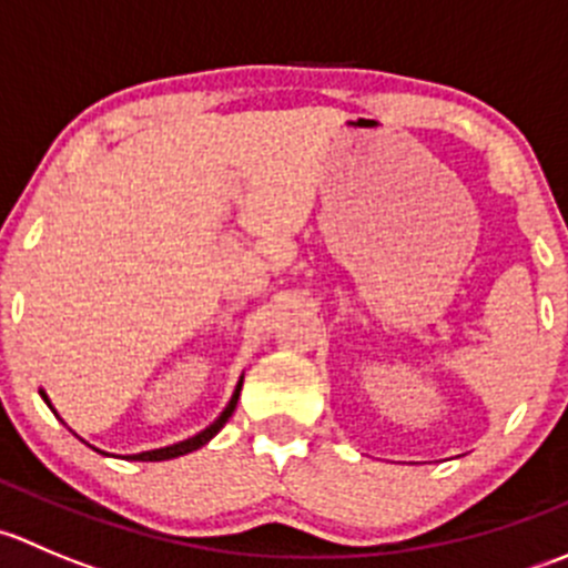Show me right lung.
Masks as SVG:
<instances>
[{
    "label": "right lung",
    "mask_w": 568,
    "mask_h": 568,
    "mask_svg": "<svg viewBox=\"0 0 568 568\" xmlns=\"http://www.w3.org/2000/svg\"><path fill=\"white\" fill-rule=\"evenodd\" d=\"M239 393H242V382H239V387H236V393H233V398H231V404H227V409L222 412L220 415V420H214L211 423L209 428H205V432H200L197 437H192V439H183V443H178V445H170V448H159V450H145V454H136V456H129L131 462H164V459H175V456H183V454H192V450H197V448H203L205 443H209L211 437H214L216 432H220L222 426H225L227 420H231V415H233V409H236V404H239ZM43 395V400L45 404L51 406V400L45 398V393H40Z\"/></svg>",
    "instance_id": "add662e5"
}]
</instances>
